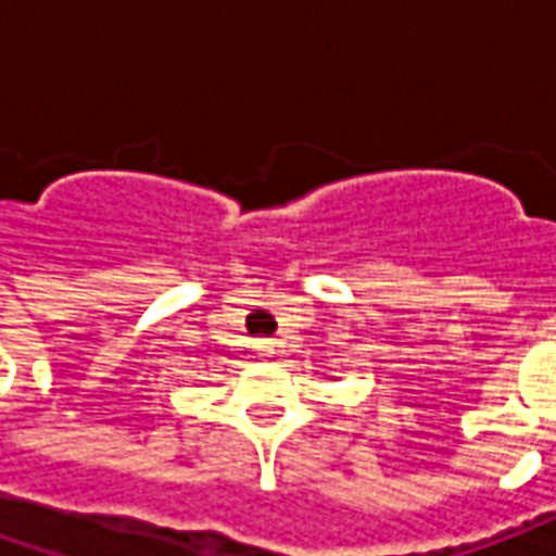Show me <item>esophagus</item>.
Here are the masks:
<instances>
[{
  "label": "esophagus",
  "instance_id": "esophagus-1",
  "mask_svg": "<svg viewBox=\"0 0 556 556\" xmlns=\"http://www.w3.org/2000/svg\"><path fill=\"white\" fill-rule=\"evenodd\" d=\"M255 351H258L262 357H270V354L277 351V345H274V339H258V342H255Z\"/></svg>",
  "mask_w": 556,
  "mask_h": 556
}]
</instances>
